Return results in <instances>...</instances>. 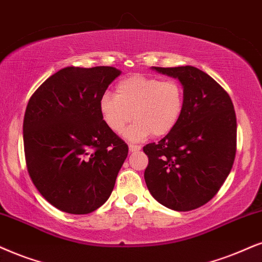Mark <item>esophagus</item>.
I'll return each instance as SVG.
<instances>
[{
	"mask_svg": "<svg viewBox=\"0 0 262 262\" xmlns=\"http://www.w3.org/2000/svg\"><path fill=\"white\" fill-rule=\"evenodd\" d=\"M140 150H141V146H139V145H133V144L129 145V152H137Z\"/></svg>",
	"mask_w": 262,
	"mask_h": 262,
	"instance_id": "1",
	"label": "esophagus"
}]
</instances>
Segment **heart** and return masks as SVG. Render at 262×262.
<instances>
[{
    "mask_svg": "<svg viewBox=\"0 0 262 262\" xmlns=\"http://www.w3.org/2000/svg\"><path fill=\"white\" fill-rule=\"evenodd\" d=\"M115 94L106 93L100 98V116L115 133H121L134 118V123L124 132V137L132 141L151 134L165 137L177 128L184 114V89L173 79L132 75L118 82Z\"/></svg>",
    "mask_w": 262,
    "mask_h": 262,
    "instance_id": "1",
    "label": "heart"
}]
</instances>
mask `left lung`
Masks as SVG:
<instances>
[{
    "label": "left lung",
    "mask_w": 262,
    "mask_h": 262,
    "mask_svg": "<svg viewBox=\"0 0 262 262\" xmlns=\"http://www.w3.org/2000/svg\"><path fill=\"white\" fill-rule=\"evenodd\" d=\"M152 70L179 79L185 108L173 132L144 146L148 157L145 183L164 207L197 209L217 193L232 169L237 144L232 100L216 81L193 66Z\"/></svg>",
    "instance_id": "1"
}]
</instances>
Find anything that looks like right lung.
<instances>
[{
    "label": "right lung",
    "instance_id": "obj_1",
    "mask_svg": "<svg viewBox=\"0 0 262 262\" xmlns=\"http://www.w3.org/2000/svg\"><path fill=\"white\" fill-rule=\"evenodd\" d=\"M120 75L112 66H68L30 98L23 124L26 165L39 193L59 210L92 213L114 190L128 145L104 123L99 101Z\"/></svg>",
    "mask_w": 262,
    "mask_h": 262
}]
</instances>
